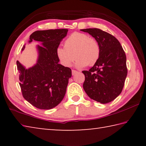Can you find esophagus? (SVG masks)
<instances>
[{
  "label": "esophagus",
  "instance_id": "1",
  "mask_svg": "<svg viewBox=\"0 0 146 146\" xmlns=\"http://www.w3.org/2000/svg\"><path fill=\"white\" fill-rule=\"evenodd\" d=\"M71 72H72V75H75V74L77 73V71H76V70H71Z\"/></svg>",
  "mask_w": 146,
  "mask_h": 146
}]
</instances>
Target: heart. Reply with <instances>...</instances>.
I'll list each match as a JSON object with an SVG mask.
<instances>
[{"mask_svg": "<svg viewBox=\"0 0 146 146\" xmlns=\"http://www.w3.org/2000/svg\"><path fill=\"white\" fill-rule=\"evenodd\" d=\"M64 48L58 47L56 54L60 63L64 67H70L75 59L74 57L76 59V68H82L87 65L92 66L100 56V49L98 42L85 33H71L64 40Z\"/></svg>", "mask_w": 146, "mask_h": 146, "instance_id": "b5f03b06", "label": "heart"}]
</instances>
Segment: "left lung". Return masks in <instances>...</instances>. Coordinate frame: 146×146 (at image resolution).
Wrapping results in <instances>:
<instances>
[{
    "instance_id": "obj_1",
    "label": "left lung",
    "mask_w": 146,
    "mask_h": 146,
    "mask_svg": "<svg viewBox=\"0 0 146 146\" xmlns=\"http://www.w3.org/2000/svg\"><path fill=\"white\" fill-rule=\"evenodd\" d=\"M91 35L100 46V56L89 71H83V88L91 99L107 104L122 92L127 74L126 56L117 38L98 28L80 29Z\"/></svg>"
}]
</instances>
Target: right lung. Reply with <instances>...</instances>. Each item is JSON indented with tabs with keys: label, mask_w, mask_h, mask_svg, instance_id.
I'll use <instances>...</instances> for the list:
<instances>
[{
	"label": "right lung",
	"mask_w": 146,
	"mask_h": 146,
	"mask_svg": "<svg viewBox=\"0 0 146 146\" xmlns=\"http://www.w3.org/2000/svg\"><path fill=\"white\" fill-rule=\"evenodd\" d=\"M68 31L67 29H56L33 32L29 36V42L39 41L43 46H37L36 64L26 69L17 61L23 97L36 108L50 110L55 108L65 95L71 70L58 63L56 50ZM24 48L25 46L22 51Z\"/></svg>",
	"instance_id": "right-lung-1"
}]
</instances>
